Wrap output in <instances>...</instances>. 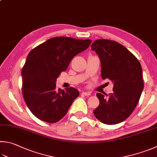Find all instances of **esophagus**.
<instances>
[{
	"label": "esophagus",
	"mask_w": 157,
	"mask_h": 157,
	"mask_svg": "<svg viewBox=\"0 0 157 157\" xmlns=\"http://www.w3.org/2000/svg\"><path fill=\"white\" fill-rule=\"evenodd\" d=\"M82 95L85 96H89L91 95V93L90 92H82Z\"/></svg>",
	"instance_id": "1"
}]
</instances>
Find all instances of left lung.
I'll use <instances>...</instances> for the list:
<instances>
[{"label": "left lung", "mask_w": 157, "mask_h": 157, "mask_svg": "<svg viewBox=\"0 0 157 157\" xmlns=\"http://www.w3.org/2000/svg\"><path fill=\"white\" fill-rule=\"evenodd\" d=\"M101 60V75L114 83L113 93H98L99 105L93 113L101 123H121L135 109L144 89L142 68L138 59L119 42L98 39L91 45Z\"/></svg>", "instance_id": "obj_1"}]
</instances>
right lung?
<instances>
[{"mask_svg": "<svg viewBox=\"0 0 157 157\" xmlns=\"http://www.w3.org/2000/svg\"><path fill=\"white\" fill-rule=\"evenodd\" d=\"M90 43V39L54 37L30 51L22 70V93L27 107L37 118L53 124L67 113L79 91L73 87L58 89L56 79Z\"/></svg>", "mask_w": 157, "mask_h": 157, "instance_id": "obj_1", "label": "right lung"}]
</instances>
